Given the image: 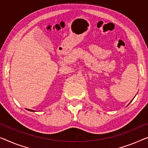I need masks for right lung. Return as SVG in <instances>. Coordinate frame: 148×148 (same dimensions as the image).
<instances>
[{
    "label": "right lung",
    "mask_w": 148,
    "mask_h": 148,
    "mask_svg": "<svg viewBox=\"0 0 148 148\" xmlns=\"http://www.w3.org/2000/svg\"><path fill=\"white\" fill-rule=\"evenodd\" d=\"M29 111H33V110H30V109H28Z\"/></svg>",
    "instance_id": "1"
}]
</instances>
